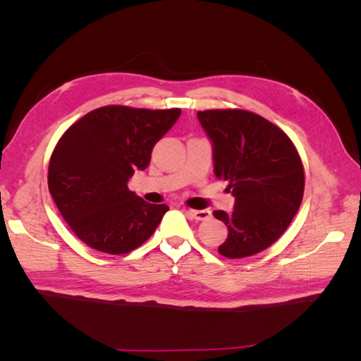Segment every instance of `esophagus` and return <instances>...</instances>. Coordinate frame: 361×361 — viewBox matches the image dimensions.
I'll list each match as a JSON object with an SVG mask.
<instances>
[{"label":"esophagus","instance_id":"esophagus-1","mask_svg":"<svg viewBox=\"0 0 361 361\" xmlns=\"http://www.w3.org/2000/svg\"><path fill=\"white\" fill-rule=\"evenodd\" d=\"M188 216L195 220H208L211 217L209 209H188Z\"/></svg>","mask_w":361,"mask_h":361}]
</instances>
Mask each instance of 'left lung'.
Returning <instances> with one entry per match:
<instances>
[{
	"label": "left lung",
	"mask_w": 361,
	"mask_h": 361,
	"mask_svg": "<svg viewBox=\"0 0 361 361\" xmlns=\"http://www.w3.org/2000/svg\"><path fill=\"white\" fill-rule=\"evenodd\" d=\"M197 118L212 142L214 173L228 181L234 211H214L228 226L219 252L248 257L273 245L293 220L304 195V167L290 137L247 110H204Z\"/></svg>",
	"instance_id": "obj_1"
}]
</instances>
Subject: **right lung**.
<instances>
[{
	"label": "right lung",
	"mask_w": 361,
	"mask_h": 361,
	"mask_svg": "<svg viewBox=\"0 0 361 361\" xmlns=\"http://www.w3.org/2000/svg\"><path fill=\"white\" fill-rule=\"evenodd\" d=\"M180 109L106 105L87 113L54 149L48 186L62 217L88 247L126 255L155 233L169 211L144 202L127 183L180 118Z\"/></svg>",
	"instance_id": "obj_1"
}]
</instances>
